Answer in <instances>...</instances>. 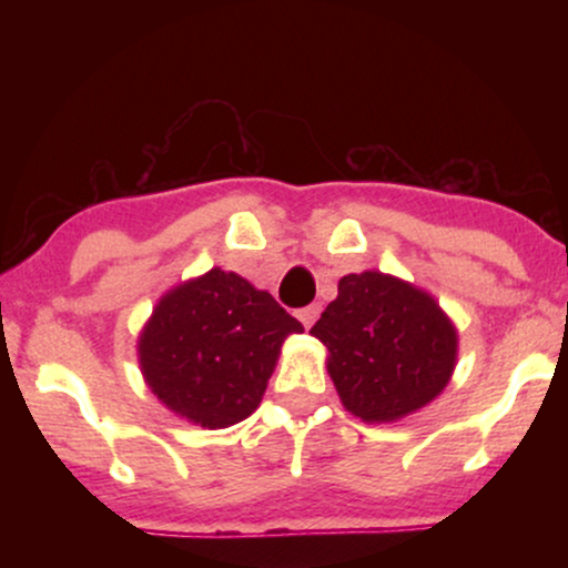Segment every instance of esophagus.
<instances>
[{
	"mask_svg": "<svg viewBox=\"0 0 568 568\" xmlns=\"http://www.w3.org/2000/svg\"><path fill=\"white\" fill-rule=\"evenodd\" d=\"M317 317H321V304H310L304 310H298V321H302L304 328H312Z\"/></svg>",
	"mask_w": 568,
	"mask_h": 568,
	"instance_id": "esophagus-1",
	"label": "esophagus"
}]
</instances>
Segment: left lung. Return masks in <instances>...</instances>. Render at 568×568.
Returning a JSON list of instances; mask_svg holds the SVG:
<instances>
[{
	"label": "left lung",
	"mask_w": 568,
	"mask_h": 568,
	"mask_svg": "<svg viewBox=\"0 0 568 568\" xmlns=\"http://www.w3.org/2000/svg\"><path fill=\"white\" fill-rule=\"evenodd\" d=\"M312 336L328 349V374L349 414L397 422L433 403L456 366V328L427 291L384 272L338 280Z\"/></svg>",
	"instance_id": "1"
}]
</instances>
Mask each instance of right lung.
<instances>
[{
    "label": "right lung",
    "instance_id": "1",
    "mask_svg": "<svg viewBox=\"0 0 568 568\" xmlns=\"http://www.w3.org/2000/svg\"><path fill=\"white\" fill-rule=\"evenodd\" d=\"M302 331L272 293L213 266L154 306L139 336L141 374L173 414L230 427L258 408L280 347Z\"/></svg>",
    "mask_w": 568,
    "mask_h": 568
}]
</instances>
